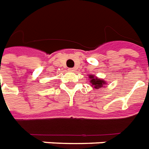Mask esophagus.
<instances>
[{
    "mask_svg": "<svg viewBox=\"0 0 149 149\" xmlns=\"http://www.w3.org/2000/svg\"><path fill=\"white\" fill-rule=\"evenodd\" d=\"M68 70H69V71H72V72H73V71H75V69H74V68H69V69H68Z\"/></svg>",
    "mask_w": 149,
    "mask_h": 149,
    "instance_id": "1",
    "label": "esophagus"
}]
</instances>
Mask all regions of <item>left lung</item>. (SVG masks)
<instances>
[{
	"label": "left lung",
	"mask_w": 149,
	"mask_h": 149,
	"mask_svg": "<svg viewBox=\"0 0 149 149\" xmlns=\"http://www.w3.org/2000/svg\"><path fill=\"white\" fill-rule=\"evenodd\" d=\"M90 78H91L90 81H91V82L92 83V85L94 86V87L97 88H97L102 87L103 84H104V83H106L104 81L101 80V79L94 78V75H90Z\"/></svg>",
	"instance_id": "1"
}]
</instances>
